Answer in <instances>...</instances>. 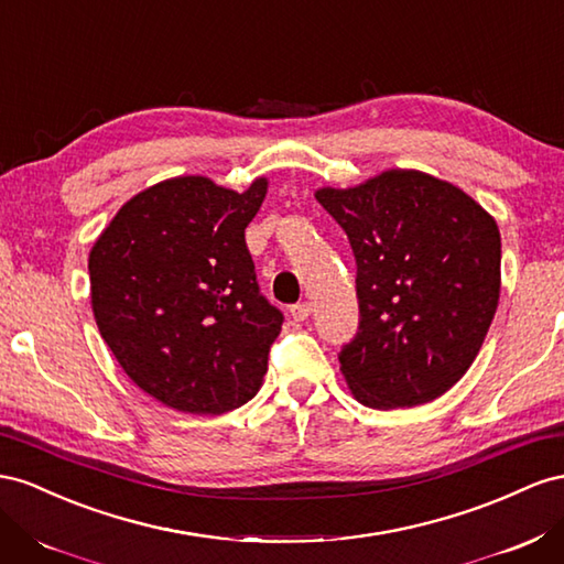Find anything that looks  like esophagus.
I'll list each match as a JSON object with an SVG mask.
<instances>
[{
    "instance_id": "1",
    "label": "esophagus",
    "mask_w": 564,
    "mask_h": 564,
    "mask_svg": "<svg viewBox=\"0 0 564 564\" xmlns=\"http://www.w3.org/2000/svg\"><path fill=\"white\" fill-rule=\"evenodd\" d=\"M292 317H294V323H303V319H308V315H311V303H296V306H292Z\"/></svg>"
}]
</instances>
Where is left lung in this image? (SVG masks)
Masks as SVG:
<instances>
[{"label": "left lung", "mask_w": 564, "mask_h": 564, "mask_svg": "<svg viewBox=\"0 0 564 564\" xmlns=\"http://www.w3.org/2000/svg\"><path fill=\"white\" fill-rule=\"evenodd\" d=\"M315 199L351 241L360 332L341 356L354 399L391 410L444 395L475 362L500 296V232L460 187L391 169Z\"/></svg>", "instance_id": "obj_1"}]
</instances>
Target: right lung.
Instances as JSON below:
<instances>
[{"mask_svg": "<svg viewBox=\"0 0 564 564\" xmlns=\"http://www.w3.org/2000/svg\"><path fill=\"white\" fill-rule=\"evenodd\" d=\"M268 177L235 192L204 175L156 182L120 206L89 251L99 334L144 393L220 415L263 384L282 313L258 294L245 230Z\"/></svg>", "mask_w": 564, "mask_h": 564, "instance_id": "add662e5", "label": "right lung"}]
</instances>
